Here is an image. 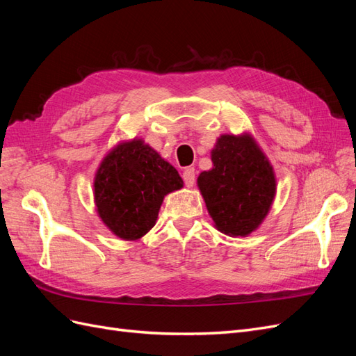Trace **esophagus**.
<instances>
[{
  "mask_svg": "<svg viewBox=\"0 0 356 356\" xmlns=\"http://www.w3.org/2000/svg\"><path fill=\"white\" fill-rule=\"evenodd\" d=\"M182 178H184V182L187 187H193L195 186V181H196V172L195 168H187L184 170V174H182Z\"/></svg>",
  "mask_w": 356,
  "mask_h": 356,
  "instance_id": "esophagus-1",
  "label": "esophagus"
}]
</instances>
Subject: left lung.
I'll use <instances>...</instances> for the list:
<instances>
[{
    "label": "left lung",
    "mask_w": 356,
    "mask_h": 356,
    "mask_svg": "<svg viewBox=\"0 0 356 356\" xmlns=\"http://www.w3.org/2000/svg\"><path fill=\"white\" fill-rule=\"evenodd\" d=\"M211 160L213 166L200 172L197 187L215 229L245 238L260 227L273 204V166L250 132L217 138Z\"/></svg>",
    "instance_id": "obj_1"
}]
</instances>
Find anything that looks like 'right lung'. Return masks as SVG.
<instances>
[{
  "instance_id": "right-lung-1",
  "label": "right lung",
  "mask_w": 356,
  "mask_h": 356,
  "mask_svg": "<svg viewBox=\"0 0 356 356\" xmlns=\"http://www.w3.org/2000/svg\"><path fill=\"white\" fill-rule=\"evenodd\" d=\"M182 187L178 170L144 139L134 138L120 141L102 159L93 200L105 227L132 242L154 227L165 196Z\"/></svg>"
}]
</instances>
